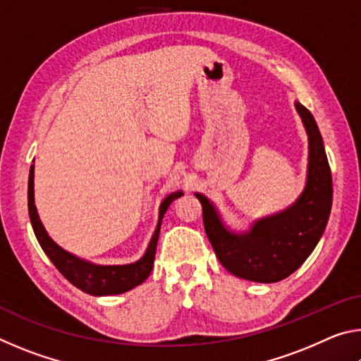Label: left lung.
I'll list each match as a JSON object with an SVG mask.
<instances>
[{"label":"left lung","mask_w":361,"mask_h":361,"mask_svg":"<svg viewBox=\"0 0 361 361\" xmlns=\"http://www.w3.org/2000/svg\"><path fill=\"white\" fill-rule=\"evenodd\" d=\"M295 108L307 133L309 157L305 186L290 207L256 219L247 231H234L207 195L194 194L202 204L205 232L216 258L232 276L250 282H280L301 267L322 239L331 212V170L319 126L301 103L295 102Z\"/></svg>","instance_id":"1"}]
</instances>
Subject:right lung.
I'll use <instances>...</instances> for the list:
<instances>
[{
  "mask_svg": "<svg viewBox=\"0 0 361 361\" xmlns=\"http://www.w3.org/2000/svg\"><path fill=\"white\" fill-rule=\"evenodd\" d=\"M183 195V191H175L169 194L166 199L161 202L159 207V219L157 226L154 229V234L151 235V240L148 243L145 255L135 262H129V264H95L84 258L66 252L65 248L57 245L56 242L51 239L47 234L44 224L41 223V218L38 215L35 205V166L30 169V178H28V213L30 221H32L33 231L36 239H38L41 248L44 250L47 258L52 261L60 274L84 293L92 296H109V295H121L135 286L142 285L152 271V264H154L156 256V247L159 239V231H161L162 218L166 215L167 209L175 199Z\"/></svg>",
  "mask_w": 361,
  "mask_h": 361,
  "instance_id": "add662e5",
  "label": "right lung"
}]
</instances>
